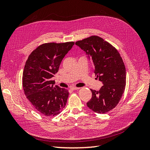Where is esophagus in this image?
<instances>
[{
    "mask_svg": "<svg viewBox=\"0 0 150 150\" xmlns=\"http://www.w3.org/2000/svg\"><path fill=\"white\" fill-rule=\"evenodd\" d=\"M80 89L79 88L74 87V86H73V87H71V89H72V90H78V89Z\"/></svg>",
    "mask_w": 150,
    "mask_h": 150,
    "instance_id": "esophagus-1",
    "label": "esophagus"
}]
</instances>
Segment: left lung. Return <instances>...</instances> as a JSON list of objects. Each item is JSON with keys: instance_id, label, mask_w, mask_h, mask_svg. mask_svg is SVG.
<instances>
[{"instance_id": "8db88e82", "label": "left lung", "mask_w": 150, "mask_h": 150, "mask_svg": "<svg viewBox=\"0 0 150 150\" xmlns=\"http://www.w3.org/2000/svg\"><path fill=\"white\" fill-rule=\"evenodd\" d=\"M91 59L95 76L103 86L93 90L88 107L99 114L115 108L122 97L126 85V69L118 51L101 38L93 35L76 43Z\"/></svg>"}]
</instances>
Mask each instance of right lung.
Returning <instances> with one entry per match:
<instances>
[{"label": "right lung", "mask_w": 150, "mask_h": 150, "mask_svg": "<svg viewBox=\"0 0 150 150\" xmlns=\"http://www.w3.org/2000/svg\"><path fill=\"white\" fill-rule=\"evenodd\" d=\"M74 44H43L31 52L25 62L22 76L25 95L35 110L44 116L57 115L66 106L68 91L54 86L52 78Z\"/></svg>", "instance_id": "1"}]
</instances>
